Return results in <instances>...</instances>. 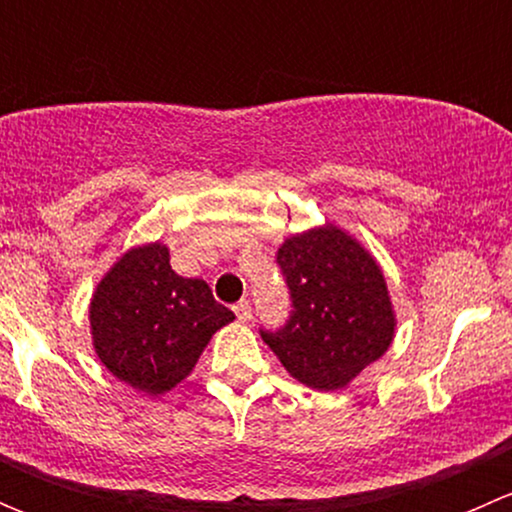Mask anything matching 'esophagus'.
<instances>
[{
    "label": "esophagus",
    "mask_w": 512,
    "mask_h": 512,
    "mask_svg": "<svg viewBox=\"0 0 512 512\" xmlns=\"http://www.w3.org/2000/svg\"><path fill=\"white\" fill-rule=\"evenodd\" d=\"M232 309H235V317L240 319V322H250L252 319V307L247 299H240V302H237Z\"/></svg>",
    "instance_id": "1"
}]
</instances>
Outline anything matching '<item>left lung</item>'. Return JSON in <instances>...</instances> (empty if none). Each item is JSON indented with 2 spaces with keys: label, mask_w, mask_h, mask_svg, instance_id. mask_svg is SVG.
<instances>
[{
  "label": "left lung",
  "mask_w": 512,
  "mask_h": 512,
  "mask_svg": "<svg viewBox=\"0 0 512 512\" xmlns=\"http://www.w3.org/2000/svg\"><path fill=\"white\" fill-rule=\"evenodd\" d=\"M292 314L262 329L289 376L317 391L344 389L394 342L396 314L374 257L337 225L287 237L277 250Z\"/></svg>",
  "instance_id": "obj_1"
}]
</instances>
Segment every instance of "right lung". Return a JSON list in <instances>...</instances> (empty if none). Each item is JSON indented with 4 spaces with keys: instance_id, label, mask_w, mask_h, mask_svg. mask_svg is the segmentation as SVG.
Here are the masks:
<instances>
[{
    "instance_id": "obj_1",
    "label": "right lung",
    "mask_w": 512,
    "mask_h": 512,
    "mask_svg": "<svg viewBox=\"0 0 512 512\" xmlns=\"http://www.w3.org/2000/svg\"><path fill=\"white\" fill-rule=\"evenodd\" d=\"M101 364L136 391L158 396L198 364L210 337L235 314L208 282L175 275L163 242L128 250L98 282L89 307Z\"/></svg>"
}]
</instances>
